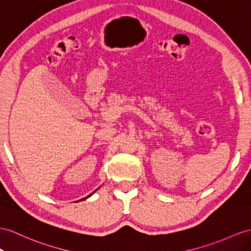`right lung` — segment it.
<instances>
[{"label": "right lung", "instance_id": "right-lung-1", "mask_svg": "<svg viewBox=\"0 0 251 251\" xmlns=\"http://www.w3.org/2000/svg\"><path fill=\"white\" fill-rule=\"evenodd\" d=\"M91 195H92V194H91ZM91 195H89V196H88V197H90V196H91ZM88 197H87V198H88ZM85 199H86V198H85Z\"/></svg>", "mask_w": 251, "mask_h": 251}]
</instances>
